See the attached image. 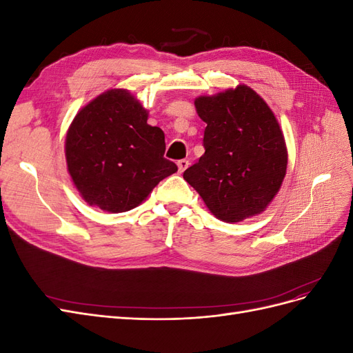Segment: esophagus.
<instances>
[{
	"label": "esophagus",
	"mask_w": 353,
	"mask_h": 353,
	"mask_svg": "<svg viewBox=\"0 0 353 353\" xmlns=\"http://www.w3.org/2000/svg\"><path fill=\"white\" fill-rule=\"evenodd\" d=\"M178 172L179 174H183L184 172V170L188 168V165H190V162H188V160L187 159H181V160H178Z\"/></svg>",
	"instance_id": "1"
}]
</instances>
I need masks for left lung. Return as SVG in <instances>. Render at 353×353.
Masks as SVG:
<instances>
[{"label": "left lung", "mask_w": 353, "mask_h": 353, "mask_svg": "<svg viewBox=\"0 0 353 353\" xmlns=\"http://www.w3.org/2000/svg\"><path fill=\"white\" fill-rule=\"evenodd\" d=\"M206 123L203 154L184 179L225 222L258 215L279 193L287 169L284 137L274 113L252 88L240 85L199 97Z\"/></svg>", "instance_id": "left-lung-1"}]
</instances>
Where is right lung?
Returning <instances> with one entry per match:
<instances>
[{
    "mask_svg": "<svg viewBox=\"0 0 353 353\" xmlns=\"http://www.w3.org/2000/svg\"><path fill=\"white\" fill-rule=\"evenodd\" d=\"M165 134L147 123V110L125 90L99 95L74 117L66 160L83 200L112 213L137 208L175 174L165 159Z\"/></svg>",
    "mask_w": 353,
    "mask_h": 353,
    "instance_id": "1",
    "label": "right lung"
}]
</instances>
